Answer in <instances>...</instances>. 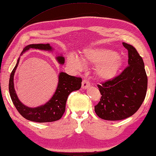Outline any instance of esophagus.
<instances>
[{
  "mask_svg": "<svg viewBox=\"0 0 156 156\" xmlns=\"http://www.w3.org/2000/svg\"><path fill=\"white\" fill-rule=\"evenodd\" d=\"M90 86V83L86 80V79H83L82 82V89H87Z\"/></svg>",
  "mask_w": 156,
  "mask_h": 156,
  "instance_id": "esophagus-1",
  "label": "esophagus"
}]
</instances>
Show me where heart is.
I'll list each match as a JSON object with an SVG mask.
<instances>
[{
  "mask_svg": "<svg viewBox=\"0 0 156 156\" xmlns=\"http://www.w3.org/2000/svg\"><path fill=\"white\" fill-rule=\"evenodd\" d=\"M81 57L85 62L98 65L96 69L97 75L105 80L115 77L122 66V59L118 56L117 53L111 49H87L83 52ZM67 63L75 71H81L84 67L83 61L73 54L68 56Z\"/></svg>",
  "mask_w": 156,
  "mask_h": 156,
  "instance_id": "heart-1",
  "label": "heart"
}]
</instances>
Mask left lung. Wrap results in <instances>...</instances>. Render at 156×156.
<instances>
[{"label":"left lung","mask_w":156,"mask_h":156,"mask_svg":"<svg viewBox=\"0 0 156 156\" xmlns=\"http://www.w3.org/2000/svg\"><path fill=\"white\" fill-rule=\"evenodd\" d=\"M122 44L128 51V66L112 80L97 85L102 97L94 111L104 120H120L132 116L146 94L147 77L142 57L132 45Z\"/></svg>","instance_id":"1"}]
</instances>
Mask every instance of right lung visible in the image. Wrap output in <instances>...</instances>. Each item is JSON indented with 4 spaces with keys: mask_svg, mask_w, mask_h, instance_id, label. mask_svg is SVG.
<instances>
[{
    "mask_svg": "<svg viewBox=\"0 0 156 156\" xmlns=\"http://www.w3.org/2000/svg\"><path fill=\"white\" fill-rule=\"evenodd\" d=\"M30 49H37L40 50L53 51V48L49 44H30L26 45L22 51V55ZM55 59L61 65L65 63V58L62 55H58ZM20 58L10 74L9 79V93L11 99L19 113L26 119L36 122H50L59 120L62 117L66 111V105L69 94L74 90H77L81 87V78L76 77L67 74L64 72H60L58 75V87L54 95L46 103L39 107L31 108L24 105L19 100L14 85V76L18 66Z\"/></svg>",
    "mask_w": 156,
    "mask_h": 156,
    "instance_id": "1",
    "label": "right lung"
}]
</instances>
